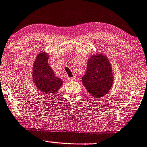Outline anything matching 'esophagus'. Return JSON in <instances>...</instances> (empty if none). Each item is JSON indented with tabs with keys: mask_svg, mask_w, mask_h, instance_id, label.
Listing matches in <instances>:
<instances>
[{
	"mask_svg": "<svg viewBox=\"0 0 147 147\" xmlns=\"http://www.w3.org/2000/svg\"><path fill=\"white\" fill-rule=\"evenodd\" d=\"M76 78L75 77H72V78H68V81H71V82H73V81H76Z\"/></svg>",
	"mask_w": 147,
	"mask_h": 147,
	"instance_id": "obj_1",
	"label": "esophagus"
}]
</instances>
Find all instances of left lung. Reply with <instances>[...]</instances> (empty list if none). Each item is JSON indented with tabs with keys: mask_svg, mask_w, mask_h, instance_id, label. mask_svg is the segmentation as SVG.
Masks as SVG:
<instances>
[{
	"mask_svg": "<svg viewBox=\"0 0 147 147\" xmlns=\"http://www.w3.org/2000/svg\"><path fill=\"white\" fill-rule=\"evenodd\" d=\"M82 83L94 98L104 97L113 84L112 65L105 54H94L89 57L86 72Z\"/></svg>",
	"mask_w": 147,
	"mask_h": 147,
	"instance_id": "1",
	"label": "left lung"
}]
</instances>
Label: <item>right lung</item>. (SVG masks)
Here are the masks:
<instances>
[{
    "label": "right lung",
    "instance_id": "1",
    "mask_svg": "<svg viewBox=\"0 0 147 147\" xmlns=\"http://www.w3.org/2000/svg\"><path fill=\"white\" fill-rule=\"evenodd\" d=\"M50 58L45 52H40L36 57L32 67V77L37 89L42 93L55 94L63 85L61 78L55 76L48 63Z\"/></svg>",
    "mask_w": 147,
    "mask_h": 147
}]
</instances>
